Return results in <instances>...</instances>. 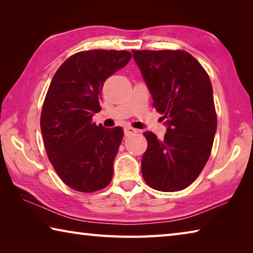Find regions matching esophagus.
<instances>
[{
	"instance_id": "obj_1",
	"label": "esophagus",
	"mask_w": 253,
	"mask_h": 253,
	"mask_svg": "<svg viewBox=\"0 0 253 253\" xmlns=\"http://www.w3.org/2000/svg\"><path fill=\"white\" fill-rule=\"evenodd\" d=\"M136 131H137V130L135 129V128L129 127V126H126L125 128H124V132H125V136H126V137L130 136V135H132V134H135Z\"/></svg>"
}]
</instances>
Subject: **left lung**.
<instances>
[{
    "instance_id": "1",
    "label": "left lung",
    "mask_w": 253,
    "mask_h": 253,
    "mask_svg": "<svg viewBox=\"0 0 253 253\" xmlns=\"http://www.w3.org/2000/svg\"><path fill=\"white\" fill-rule=\"evenodd\" d=\"M132 57L168 127L163 140L145 132L143 177L155 190L181 191L195 181L211 154L216 131L211 81L185 51L132 50Z\"/></svg>"
}]
</instances>
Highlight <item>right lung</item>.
Instances as JSON below:
<instances>
[{
  "label": "right lung",
  "mask_w": 253,
  "mask_h": 253,
  "mask_svg": "<svg viewBox=\"0 0 253 253\" xmlns=\"http://www.w3.org/2000/svg\"><path fill=\"white\" fill-rule=\"evenodd\" d=\"M131 59L128 51L91 50L71 55L51 81L40 126L49 161L68 186L95 192L113 178V166L124 131L97 126L106 79Z\"/></svg>",
  "instance_id": "1"
}]
</instances>
